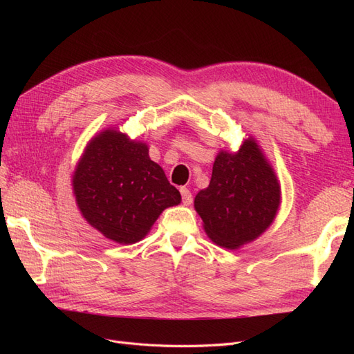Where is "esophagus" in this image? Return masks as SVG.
<instances>
[{
	"instance_id": "obj_1",
	"label": "esophagus",
	"mask_w": 354,
	"mask_h": 354,
	"mask_svg": "<svg viewBox=\"0 0 354 354\" xmlns=\"http://www.w3.org/2000/svg\"><path fill=\"white\" fill-rule=\"evenodd\" d=\"M180 194H181V201H183L185 205H190L192 201H194V196H192L190 190L187 187H180Z\"/></svg>"
}]
</instances>
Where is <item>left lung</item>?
Here are the masks:
<instances>
[{
    "mask_svg": "<svg viewBox=\"0 0 354 354\" xmlns=\"http://www.w3.org/2000/svg\"><path fill=\"white\" fill-rule=\"evenodd\" d=\"M281 203V187L252 138L236 153L220 152L209 186L195 198L208 236L224 248L254 241L270 226Z\"/></svg>",
    "mask_w": 354,
    "mask_h": 354,
    "instance_id": "1",
    "label": "left lung"
}]
</instances>
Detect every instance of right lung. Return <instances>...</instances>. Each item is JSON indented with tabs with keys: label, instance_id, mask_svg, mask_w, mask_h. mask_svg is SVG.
<instances>
[{
	"label": "right lung",
	"instance_id": "right-lung-1",
	"mask_svg": "<svg viewBox=\"0 0 354 354\" xmlns=\"http://www.w3.org/2000/svg\"><path fill=\"white\" fill-rule=\"evenodd\" d=\"M84 218L118 243L143 239L165 208L178 205L180 192L149 158L145 143L113 130L94 137L73 176Z\"/></svg>",
	"mask_w": 354,
	"mask_h": 354
}]
</instances>
